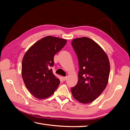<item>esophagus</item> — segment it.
I'll use <instances>...</instances> for the list:
<instances>
[{"mask_svg":"<svg viewBox=\"0 0 130 130\" xmlns=\"http://www.w3.org/2000/svg\"><path fill=\"white\" fill-rule=\"evenodd\" d=\"M67 76H65V77H62V79L63 80V81H65L66 80H67Z\"/></svg>","mask_w":130,"mask_h":130,"instance_id":"1","label":"esophagus"}]
</instances>
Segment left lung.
<instances>
[{
    "label": "left lung",
    "instance_id": "8db88e82",
    "mask_svg": "<svg viewBox=\"0 0 130 130\" xmlns=\"http://www.w3.org/2000/svg\"><path fill=\"white\" fill-rule=\"evenodd\" d=\"M73 47L78 56V81L71 88L73 96L82 103L92 102L103 92L108 82V57L101 47L86 37L74 39Z\"/></svg>",
    "mask_w": 130,
    "mask_h": 130
}]
</instances>
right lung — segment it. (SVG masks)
Here are the masks:
<instances>
[{
    "label": "right lung",
    "mask_w": 130,
    "mask_h": 130,
    "mask_svg": "<svg viewBox=\"0 0 130 130\" xmlns=\"http://www.w3.org/2000/svg\"><path fill=\"white\" fill-rule=\"evenodd\" d=\"M67 40L48 36L34 43L23 57L22 76L29 92L38 99L50 96L60 84L52 73L54 57L67 43Z\"/></svg>",
    "instance_id": "right-lung-1"
}]
</instances>
